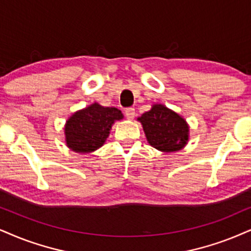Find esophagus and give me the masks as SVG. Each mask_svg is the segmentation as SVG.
<instances>
[{
  "instance_id": "34e87169",
  "label": "esophagus",
  "mask_w": 251,
  "mask_h": 251,
  "mask_svg": "<svg viewBox=\"0 0 251 251\" xmlns=\"http://www.w3.org/2000/svg\"><path fill=\"white\" fill-rule=\"evenodd\" d=\"M125 114H126V119L132 120L135 117V115H136V111H135L134 108L130 107V108H126V109H125Z\"/></svg>"
}]
</instances>
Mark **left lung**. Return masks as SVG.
Listing matches in <instances>:
<instances>
[{
    "instance_id": "left-lung-1",
    "label": "left lung",
    "mask_w": 251,
    "mask_h": 251,
    "mask_svg": "<svg viewBox=\"0 0 251 251\" xmlns=\"http://www.w3.org/2000/svg\"><path fill=\"white\" fill-rule=\"evenodd\" d=\"M138 121L143 126L150 145L164 152H173L188 141V126L182 117L163 104H154Z\"/></svg>"
}]
</instances>
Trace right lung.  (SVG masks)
Instances as JSON below:
<instances>
[{
    "mask_svg": "<svg viewBox=\"0 0 251 251\" xmlns=\"http://www.w3.org/2000/svg\"><path fill=\"white\" fill-rule=\"evenodd\" d=\"M121 119L123 115L117 108L102 107L99 103L76 111L65 126L67 147L75 152L95 151L106 142L113 123Z\"/></svg>",
    "mask_w": 251,
    "mask_h": 251,
    "instance_id": "right-lung-1",
    "label": "right lung"
}]
</instances>
